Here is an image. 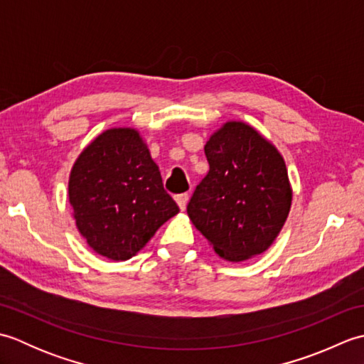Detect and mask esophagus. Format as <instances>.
Returning a JSON list of instances; mask_svg holds the SVG:
<instances>
[{"mask_svg": "<svg viewBox=\"0 0 364 364\" xmlns=\"http://www.w3.org/2000/svg\"><path fill=\"white\" fill-rule=\"evenodd\" d=\"M188 200H189V196H188V194H180V196H176V197H175V202L178 203V206H180V210H181V211L186 210Z\"/></svg>", "mask_w": 364, "mask_h": 364, "instance_id": "obj_1", "label": "esophagus"}]
</instances>
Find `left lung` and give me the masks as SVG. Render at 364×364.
Here are the masks:
<instances>
[{
	"mask_svg": "<svg viewBox=\"0 0 364 364\" xmlns=\"http://www.w3.org/2000/svg\"><path fill=\"white\" fill-rule=\"evenodd\" d=\"M210 162L188 215L214 252L230 262L264 253L284 225L292 188L277 146L242 120H228L205 145Z\"/></svg>",
	"mask_w": 364,
	"mask_h": 364,
	"instance_id": "left-lung-1",
	"label": "left lung"
}]
</instances>
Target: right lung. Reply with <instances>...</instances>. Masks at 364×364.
Returning <instances> with one entry per match:
<instances>
[{"instance_id":"right-lung-1","label":"right lung","mask_w":364,"mask_h":364,"mask_svg":"<svg viewBox=\"0 0 364 364\" xmlns=\"http://www.w3.org/2000/svg\"><path fill=\"white\" fill-rule=\"evenodd\" d=\"M68 200L81 236L95 253L125 261L141 252L178 210L136 128H109L76 158Z\"/></svg>"}]
</instances>
